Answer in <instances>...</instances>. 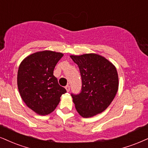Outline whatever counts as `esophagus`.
Instances as JSON below:
<instances>
[{
    "label": "esophagus",
    "mask_w": 148,
    "mask_h": 148,
    "mask_svg": "<svg viewBox=\"0 0 148 148\" xmlns=\"http://www.w3.org/2000/svg\"><path fill=\"white\" fill-rule=\"evenodd\" d=\"M65 88H66V91L67 92H69V91H70V86H69V85H66L65 86Z\"/></svg>",
    "instance_id": "obj_1"
}]
</instances>
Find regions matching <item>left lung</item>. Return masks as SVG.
<instances>
[{
	"label": "left lung",
	"mask_w": 148,
	"mask_h": 148,
	"mask_svg": "<svg viewBox=\"0 0 148 148\" xmlns=\"http://www.w3.org/2000/svg\"><path fill=\"white\" fill-rule=\"evenodd\" d=\"M79 67L82 89L71 93L78 113L90 117L104 111L114 99L119 86L116 69L105 58L95 53L71 56Z\"/></svg>",
	"instance_id": "left-lung-1"
}]
</instances>
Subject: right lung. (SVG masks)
<instances>
[{"label": "right lung", "instance_id": "obj_1", "mask_svg": "<svg viewBox=\"0 0 148 148\" xmlns=\"http://www.w3.org/2000/svg\"><path fill=\"white\" fill-rule=\"evenodd\" d=\"M63 54L43 51L27 57L19 66L18 88L26 105L40 115L52 112L66 90L58 84L53 71Z\"/></svg>", "mask_w": 148, "mask_h": 148}]
</instances>
